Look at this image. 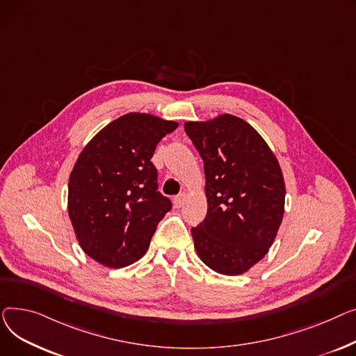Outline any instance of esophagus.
<instances>
[{"label": "esophagus", "instance_id": "obj_1", "mask_svg": "<svg viewBox=\"0 0 356 356\" xmlns=\"http://www.w3.org/2000/svg\"><path fill=\"white\" fill-rule=\"evenodd\" d=\"M185 194H179V195H177V197H174V207L175 208H181L182 205H184V202H185Z\"/></svg>", "mask_w": 356, "mask_h": 356}]
</instances>
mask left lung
<instances>
[{"mask_svg": "<svg viewBox=\"0 0 356 356\" xmlns=\"http://www.w3.org/2000/svg\"><path fill=\"white\" fill-rule=\"evenodd\" d=\"M204 161L207 217L191 228L200 259L220 275L237 276L273 244L286 188L276 155L250 124L233 115L186 122Z\"/></svg>", "mask_w": 356, "mask_h": 356, "instance_id": "obj_1", "label": "left lung"}]
</instances>
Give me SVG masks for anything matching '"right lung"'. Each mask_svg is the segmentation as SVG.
<instances>
[{
    "instance_id": "1",
    "label": "right lung",
    "mask_w": 356,
    "mask_h": 356,
    "mask_svg": "<svg viewBox=\"0 0 356 356\" xmlns=\"http://www.w3.org/2000/svg\"><path fill=\"white\" fill-rule=\"evenodd\" d=\"M178 123L127 113L106 124L80 152L69 179V217L89 257L120 268L138 261L172 202L158 191L151 158Z\"/></svg>"
}]
</instances>
